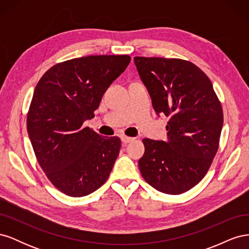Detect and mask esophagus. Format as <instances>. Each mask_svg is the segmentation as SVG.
<instances>
[{"mask_svg": "<svg viewBox=\"0 0 249 249\" xmlns=\"http://www.w3.org/2000/svg\"><path fill=\"white\" fill-rule=\"evenodd\" d=\"M134 140V138H131V137H127V136H122V141L124 143V144H126V143H130Z\"/></svg>", "mask_w": 249, "mask_h": 249, "instance_id": "34e87169", "label": "esophagus"}]
</instances>
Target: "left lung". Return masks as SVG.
Segmentation results:
<instances>
[{
    "label": "left lung",
    "mask_w": 249,
    "mask_h": 249,
    "mask_svg": "<svg viewBox=\"0 0 249 249\" xmlns=\"http://www.w3.org/2000/svg\"><path fill=\"white\" fill-rule=\"evenodd\" d=\"M134 62L156 113L169 117L167 141L142 140L140 172L158 191L184 193L206 176L217 153L221 104L207 74L189 61L135 57Z\"/></svg>",
    "instance_id": "obj_1"
}]
</instances>
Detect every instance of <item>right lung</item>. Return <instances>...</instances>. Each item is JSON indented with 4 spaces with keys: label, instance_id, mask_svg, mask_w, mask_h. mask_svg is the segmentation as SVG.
Instances as JSON below:
<instances>
[{
    "label": "right lung",
    "instance_id": "1",
    "mask_svg": "<svg viewBox=\"0 0 249 249\" xmlns=\"http://www.w3.org/2000/svg\"><path fill=\"white\" fill-rule=\"evenodd\" d=\"M131 61L127 55L74 58L43 74L34 90L27 129L51 183L72 197L94 192L108 179L122 142L83 124L94 117L104 93Z\"/></svg>",
    "mask_w": 249,
    "mask_h": 249
}]
</instances>
